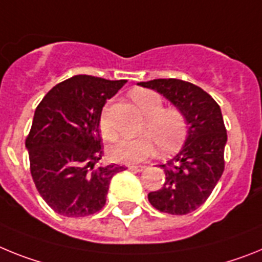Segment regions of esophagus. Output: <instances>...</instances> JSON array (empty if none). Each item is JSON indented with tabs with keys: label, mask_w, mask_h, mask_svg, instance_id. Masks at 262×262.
Wrapping results in <instances>:
<instances>
[{
	"label": "esophagus",
	"mask_w": 262,
	"mask_h": 262,
	"mask_svg": "<svg viewBox=\"0 0 262 262\" xmlns=\"http://www.w3.org/2000/svg\"><path fill=\"white\" fill-rule=\"evenodd\" d=\"M128 169L130 171H142L145 169V166H128Z\"/></svg>",
	"instance_id": "esophagus-1"
}]
</instances>
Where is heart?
Instances as JSON below:
<instances>
[{
    "instance_id": "heart-1",
    "label": "heart",
    "mask_w": 262,
    "mask_h": 262,
    "mask_svg": "<svg viewBox=\"0 0 262 262\" xmlns=\"http://www.w3.org/2000/svg\"><path fill=\"white\" fill-rule=\"evenodd\" d=\"M133 103L144 113L145 122L138 138H122L108 147L109 158L115 162L137 163L149 158L156 151L157 144L163 151L175 149L185 140L187 118L178 106H163V99L151 90H134L130 93ZM100 129L105 138L112 140L116 130L108 117V106L100 117Z\"/></svg>"
}]
</instances>
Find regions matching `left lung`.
<instances>
[{
    "label": "left lung",
    "mask_w": 262,
    "mask_h": 262,
    "mask_svg": "<svg viewBox=\"0 0 262 262\" xmlns=\"http://www.w3.org/2000/svg\"><path fill=\"white\" fill-rule=\"evenodd\" d=\"M138 85L163 95L182 109L188 124L181 151L159 165L166 179L162 188L149 192L150 204L170 215L192 212L208 199L224 171L227 130L219 104L200 87L179 79H156Z\"/></svg>",
    "instance_id": "obj_1"
}]
</instances>
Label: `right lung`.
<instances>
[{"instance_id": "right-lung-1", "label": "right lung", "mask_w": 262, "mask_h": 262, "mask_svg": "<svg viewBox=\"0 0 262 262\" xmlns=\"http://www.w3.org/2000/svg\"><path fill=\"white\" fill-rule=\"evenodd\" d=\"M126 80L76 75L49 91L36 106L26 147L30 172L43 200L56 213L80 217L106 202L109 182L124 166H99L100 117L106 100Z\"/></svg>"}]
</instances>
